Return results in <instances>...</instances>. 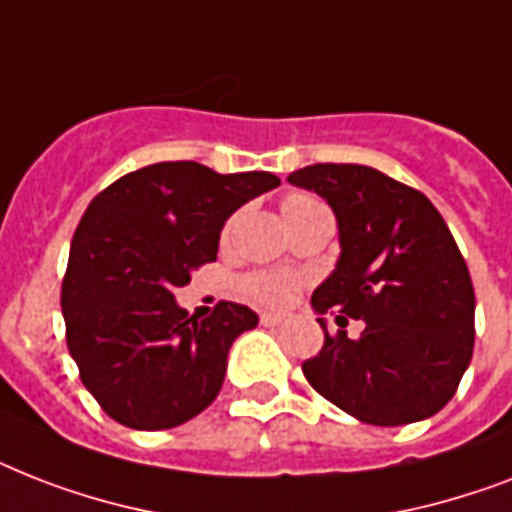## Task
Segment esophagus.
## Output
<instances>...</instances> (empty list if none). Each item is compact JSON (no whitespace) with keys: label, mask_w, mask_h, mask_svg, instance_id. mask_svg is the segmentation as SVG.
<instances>
[{"label":"esophagus","mask_w":512,"mask_h":512,"mask_svg":"<svg viewBox=\"0 0 512 512\" xmlns=\"http://www.w3.org/2000/svg\"><path fill=\"white\" fill-rule=\"evenodd\" d=\"M259 320H261V325L275 327V325H282V322L288 320V317H285V314H277V312H264L259 317Z\"/></svg>","instance_id":"obj_1"}]
</instances>
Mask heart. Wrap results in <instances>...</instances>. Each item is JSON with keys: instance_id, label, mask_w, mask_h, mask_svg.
Returning <instances> with one entry per match:
<instances>
[{"instance_id": "1", "label": "heart", "mask_w": 512, "mask_h": 512, "mask_svg": "<svg viewBox=\"0 0 512 512\" xmlns=\"http://www.w3.org/2000/svg\"><path fill=\"white\" fill-rule=\"evenodd\" d=\"M320 206V200L312 198V195H306V192H288V195L280 200V211L285 224H293L296 219H301V216ZM243 288L248 296L261 301V304L282 306L296 296L298 280L293 275H285V272H259V275L245 277Z\"/></svg>"}]
</instances>
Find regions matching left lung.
Wrapping results in <instances>:
<instances>
[{
	"instance_id": "1",
	"label": "left lung",
	"mask_w": 512,
	"mask_h": 512,
	"mask_svg": "<svg viewBox=\"0 0 512 512\" xmlns=\"http://www.w3.org/2000/svg\"><path fill=\"white\" fill-rule=\"evenodd\" d=\"M290 185L333 208L341 256L314 290L320 314L362 319L359 339L330 336L304 375L317 394L370 425L431 418L473 357L476 296L463 253L423 192L359 163H314Z\"/></svg>"
}]
</instances>
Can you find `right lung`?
<instances>
[{"label": "right lung", "mask_w": 512, "mask_h": 512, "mask_svg": "<svg viewBox=\"0 0 512 512\" xmlns=\"http://www.w3.org/2000/svg\"><path fill=\"white\" fill-rule=\"evenodd\" d=\"M277 185L269 171L216 174L166 161L116 179L89 203L73 232L60 306L81 383L116 423L163 431L214 402L230 346L259 317L222 301L198 322L174 290L216 261L237 208Z\"/></svg>", "instance_id": "obj_1"}]
</instances>
